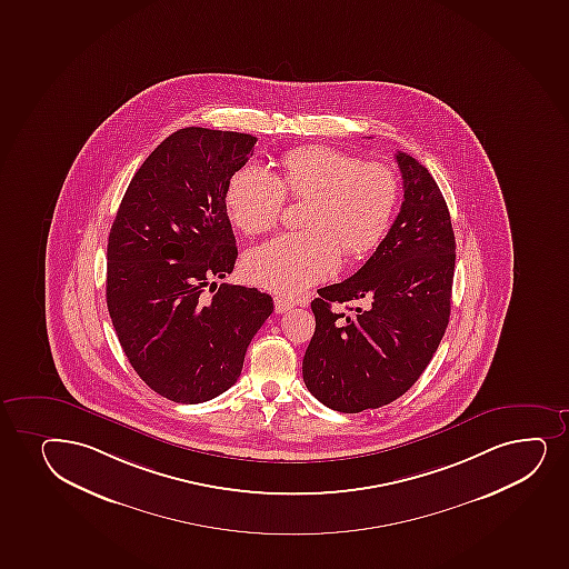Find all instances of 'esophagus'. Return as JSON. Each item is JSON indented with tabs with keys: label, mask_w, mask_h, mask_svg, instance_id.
I'll return each mask as SVG.
<instances>
[{
	"label": "esophagus",
	"mask_w": 569,
	"mask_h": 569,
	"mask_svg": "<svg viewBox=\"0 0 569 569\" xmlns=\"http://www.w3.org/2000/svg\"><path fill=\"white\" fill-rule=\"evenodd\" d=\"M295 306L296 301L292 298H282V296L274 298V311L277 313H287L288 309H292Z\"/></svg>",
	"instance_id": "1"
}]
</instances>
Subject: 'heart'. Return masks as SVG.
Returning <instances> with one entry per match:
<instances>
[{"instance_id":"heart-1","label":"heart","mask_w":569,"mask_h":569,"mask_svg":"<svg viewBox=\"0 0 569 569\" xmlns=\"http://www.w3.org/2000/svg\"><path fill=\"white\" fill-rule=\"evenodd\" d=\"M281 164V177L258 163L242 164L229 178L226 210L244 233H263L279 222L287 193L309 197L308 229L277 236L244 260L254 284L296 295L332 277L341 249L360 256L378 247L397 212L399 180L387 164L362 163L332 148L290 151Z\"/></svg>"}]
</instances>
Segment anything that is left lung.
<instances>
[{
    "instance_id": "1",
    "label": "left lung",
    "mask_w": 569,
    "mask_h": 569,
    "mask_svg": "<svg viewBox=\"0 0 569 569\" xmlns=\"http://www.w3.org/2000/svg\"><path fill=\"white\" fill-rule=\"evenodd\" d=\"M405 201L386 239L346 281L319 288L303 357L309 392L336 412L389 405L418 381L450 320L456 237L435 178L397 153ZM359 300L351 315L336 305Z\"/></svg>"
}]
</instances>
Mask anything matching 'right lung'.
I'll list each match as a JSON object with an SVG mask.
<instances>
[{
  "label": "right lung",
  "mask_w": 569,
  "mask_h": 569,
  "mask_svg": "<svg viewBox=\"0 0 569 569\" xmlns=\"http://www.w3.org/2000/svg\"><path fill=\"white\" fill-rule=\"evenodd\" d=\"M256 140L203 127L172 132L132 177L110 229L106 301L119 343L146 386L174 402L199 405L236 386L273 313L271 296L216 284L237 260L226 188Z\"/></svg>",
  "instance_id": "1"
}]
</instances>
